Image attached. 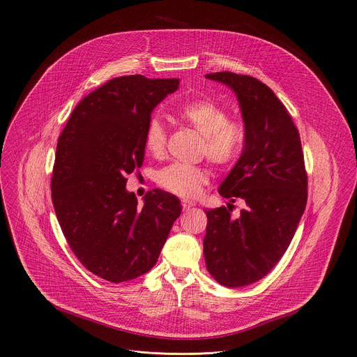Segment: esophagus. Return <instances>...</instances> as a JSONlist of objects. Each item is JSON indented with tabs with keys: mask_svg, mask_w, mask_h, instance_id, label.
Returning a JSON list of instances; mask_svg holds the SVG:
<instances>
[{
	"mask_svg": "<svg viewBox=\"0 0 357 357\" xmlns=\"http://www.w3.org/2000/svg\"><path fill=\"white\" fill-rule=\"evenodd\" d=\"M195 206V201H189V199H182V208L183 209H189Z\"/></svg>",
	"mask_w": 357,
	"mask_h": 357,
	"instance_id": "obj_1",
	"label": "esophagus"
}]
</instances>
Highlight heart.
I'll use <instances>...</instances> for the list:
<instances>
[{
	"instance_id": "1",
	"label": "heart",
	"mask_w": 357,
	"mask_h": 357,
	"mask_svg": "<svg viewBox=\"0 0 357 357\" xmlns=\"http://www.w3.org/2000/svg\"><path fill=\"white\" fill-rule=\"evenodd\" d=\"M179 122L201 135V152L218 166L232 165L240 158L245 144L244 125L228 119V112L208 99L188 100L174 109ZM166 146V130L159 119L152 117L145 132V148L152 156H162ZM208 182V171L202 166L172 163L158 175V183L181 197H195Z\"/></svg>"
}]
</instances>
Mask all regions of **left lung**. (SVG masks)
Instances as JSON below:
<instances>
[{
    "label": "left lung",
    "mask_w": 357,
    "mask_h": 357,
    "mask_svg": "<svg viewBox=\"0 0 357 357\" xmlns=\"http://www.w3.org/2000/svg\"><path fill=\"white\" fill-rule=\"evenodd\" d=\"M229 87L240 103L245 144L220 185L221 197L245 202L238 218L221 206L206 211L204 255L209 274L225 287L267 275L287 251L307 204V175L297 128L274 91L231 71L205 76Z\"/></svg>",
    "instance_id": "left-lung-1"
}]
</instances>
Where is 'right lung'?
<instances>
[{"instance_id": "1", "label": "right lung", "mask_w": 357, "mask_h": 357, "mask_svg": "<svg viewBox=\"0 0 357 357\" xmlns=\"http://www.w3.org/2000/svg\"><path fill=\"white\" fill-rule=\"evenodd\" d=\"M179 79L122 76L75 107L56 151L52 198L66 240L80 263L110 282L148 273L159 258L182 205L152 189L139 206L126 175L140 168L153 109Z\"/></svg>"}]
</instances>
